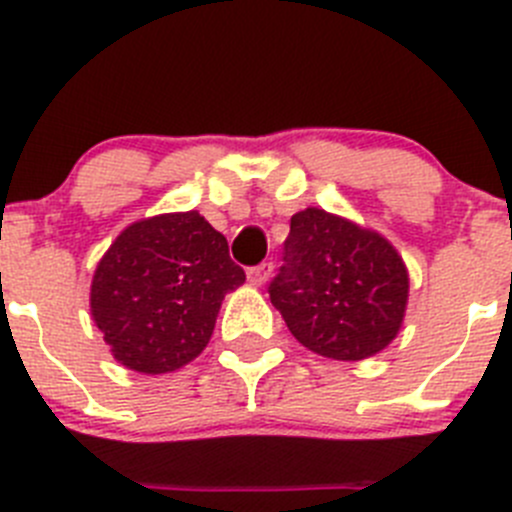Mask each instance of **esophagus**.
<instances>
[{
    "instance_id": "obj_1",
    "label": "esophagus",
    "mask_w": 512,
    "mask_h": 512,
    "mask_svg": "<svg viewBox=\"0 0 512 512\" xmlns=\"http://www.w3.org/2000/svg\"><path fill=\"white\" fill-rule=\"evenodd\" d=\"M271 271H274V266L271 264H259V266H253V269H248V284L251 286H264L266 281H269Z\"/></svg>"
}]
</instances>
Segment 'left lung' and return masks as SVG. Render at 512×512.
Wrapping results in <instances>:
<instances>
[{"label":"left lung","instance_id":"left-lung-1","mask_svg":"<svg viewBox=\"0 0 512 512\" xmlns=\"http://www.w3.org/2000/svg\"><path fill=\"white\" fill-rule=\"evenodd\" d=\"M284 261L269 294L296 342L337 362H362L394 342L410 271L382 233L309 206L291 216Z\"/></svg>","mask_w":512,"mask_h":512}]
</instances>
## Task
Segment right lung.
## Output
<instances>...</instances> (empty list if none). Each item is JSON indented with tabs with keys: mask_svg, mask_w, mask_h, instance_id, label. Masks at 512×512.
I'll return each instance as SVG.
<instances>
[{
	"mask_svg": "<svg viewBox=\"0 0 512 512\" xmlns=\"http://www.w3.org/2000/svg\"><path fill=\"white\" fill-rule=\"evenodd\" d=\"M246 281L198 211L140 218L97 261L90 314L115 362L168 374L208 347L226 294Z\"/></svg>",
	"mask_w": 512,
	"mask_h": 512,
	"instance_id": "right-lung-1",
	"label": "right lung"
}]
</instances>
